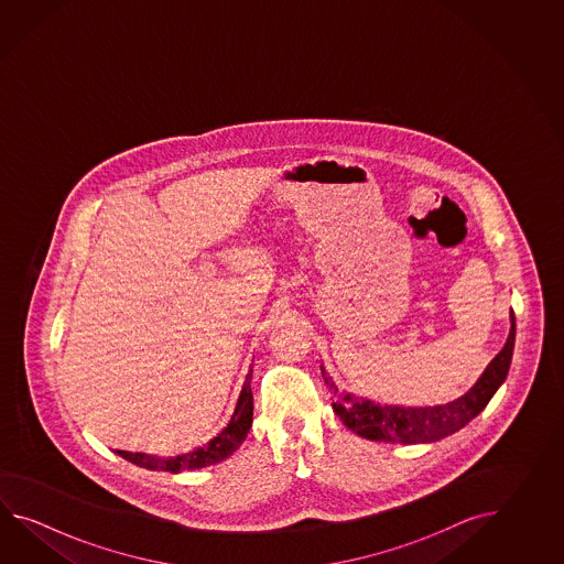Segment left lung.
Listing matches in <instances>:
<instances>
[{
    "instance_id": "8db88e82",
    "label": "left lung",
    "mask_w": 564,
    "mask_h": 564,
    "mask_svg": "<svg viewBox=\"0 0 564 564\" xmlns=\"http://www.w3.org/2000/svg\"><path fill=\"white\" fill-rule=\"evenodd\" d=\"M514 338L516 318L514 312H510L508 340L502 350L491 359L486 371L481 372L476 384L466 395L433 408L381 405L371 399L352 395L338 389L333 377L324 369V365H321V371L328 391L335 395L333 409L350 432L365 440L384 444H432L466 427L469 421L490 403L498 387L506 381L514 350Z\"/></svg>"
}]
</instances>
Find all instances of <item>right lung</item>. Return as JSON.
<instances>
[{
    "label": "right lung",
    "mask_w": 564,
    "mask_h": 564,
    "mask_svg": "<svg viewBox=\"0 0 564 564\" xmlns=\"http://www.w3.org/2000/svg\"><path fill=\"white\" fill-rule=\"evenodd\" d=\"M252 367L246 375V381L241 387L240 397L236 409L231 413V420L228 425L217 433L214 440H209L202 447H195L193 452L180 454V456H149V454H132V452H120L117 454L124 459H129L134 466L153 471H169V474H180V471H192V469L207 468L228 459L236 449H240L243 440L248 437V432L252 427L253 397H252Z\"/></svg>",
    "instance_id": "obj_1"
}]
</instances>
